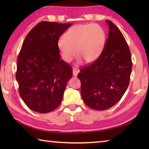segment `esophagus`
I'll return each mask as SVG.
<instances>
[{
  "label": "esophagus",
  "mask_w": 149,
  "mask_h": 149,
  "mask_svg": "<svg viewBox=\"0 0 149 149\" xmlns=\"http://www.w3.org/2000/svg\"><path fill=\"white\" fill-rule=\"evenodd\" d=\"M79 71L77 68H73V75H74V76H77V74H79Z\"/></svg>",
  "instance_id": "34e87169"
}]
</instances>
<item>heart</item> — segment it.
<instances>
[{
  "instance_id": "1",
  "label": "heart",
  "mask_w": 149,
  "mask_h": 149,
  "mask_svg": "<svg viewBox=\"0 0 149 149\" xmlns=\"http://www.w3.org/2000/svg\"><path fill=\"white\" fill-rule=\"evenodd\" d=\"M104 41V31L99 25H77L59 39L58 46L65 61H71L77 52L85 62H92L101 53Z\"/></svg>"
}]
</instances>
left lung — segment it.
Wrapping results in <instances>:
<instances>
[{
	"label": "left lung",
	"mask_w": 149,
	"mask_h": 149,
	"mask_svg": "<svg viewBox=\"0 0 149 149\" xmlns=\"http://www.w3.org/2000/svg\"><path fill=\"white\" fill-rule=\"evenodd\" d=\"M106 22L109 31L102 53L77 75L84 102L97 110L108 109L122 99L132 70L131 52L123 34L114 23Z\"/></svg>",
	"instance_id": "obj_1"
}]
</instances>
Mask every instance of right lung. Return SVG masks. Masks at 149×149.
<instances>
[{"label":"right lung","instance_id":"1","mask_svg":"<svg viewBox=\"0 0 149 149\" xmlns=\"http://www.w3.org/2000/svg\"><path fill=\"white\" fill-rule=\"evenodd\" d=\"M72 24L41 22L25 39L17 59L19 93L35 112L48 113L62 102L72 68L60 60L58 42Z\"/></svg>","mask_w":149,"mask_h":149}]
</instances>
